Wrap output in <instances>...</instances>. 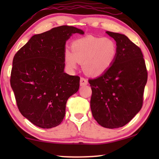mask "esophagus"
Instances as JSON below:
<instances>
[{"label": "esophagus", "instance_id": "1", "mask_svg": "<svg viewBox=\"0 0 159 159\" xmlns=\"http://www.w3.org/2000/svg\"><path fill=\"white\" fill-rule=\"evenodd\" d=\"M87 84H88V80L85 79V78H83V77L80 78V85L81 86H83V85H86Z\"/></svg>", "mask_w": 159, "mask_h": 159}]
</instances>
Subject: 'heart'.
Here are the masks:
<instances>
[{"label": "heart", "instance_id": "obj_1", "mask_svg": "<svg viewBox=\"0 0 159 159\" xmlns=\"http://www.w3.org/2000/svg\"><path fill=\"white\" fill-rule=\"evenodd\" d=\"M71 50H66L64 59L70 69H76L79 62H83L85 73L98 76L111 67L116 58L117 45L109 38L88 36L75 41Z\"/></svg>", "mask_w": 159, "mask_h": 159}]
</instances>
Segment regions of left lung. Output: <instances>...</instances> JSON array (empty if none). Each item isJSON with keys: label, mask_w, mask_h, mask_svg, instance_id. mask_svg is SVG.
Instances as JSON below:
<instances>
[{"label": "left lung", "mask_w": 159, "mask_h": 159, "mask_svg": "<svg viewBox=\"0 0 159 159\" xmlns=\"http://www.w3.org/2000/svg\"><path fill=\"white\" fill-rule=\"evenodd\" d=\"M106 33L116 43V58L105 73L88 82L94 118L102 127L112 129L126 125L140 111L147 70L140 48L125 35Z\"/></svg>", "instance_id": "8db88e82"}]
</instances>
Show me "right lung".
<instances>
[{
    "label": "right lung",
    "instance_id": "right-lung-1",
    "mask_svg": "<svg viewBox=\"0 0 159 159\" xmlns=\"http://www.w3.org/2000/svg\"><path fill=\"white\" fill-rule=\"evenodd\" d=\"M80 29L60 26L32 36L15 54L10 85L19 111L35 125H60L70 96L79 90L80 77L64 72L66 41Z\"/></svg>",
    "mask_w": 159,
    "mask_h": 159
}]
</instances>
